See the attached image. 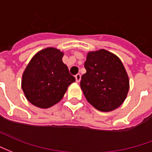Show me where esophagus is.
Masks as SVG:
<instances>
[{
    "label": "esophagus",
    "instance_id": "1",
    "mask_svg": "<svg viewBox=\"0 0 152 152\" xmlns=\"http://www.w3.org/2000/svg\"><path fill=\"white\" fill-rule=\"evenodd\" d=\"M75 79H76V82H77V83H79V82H80V79H81L80 74H77V75H75Z\"/></svg>",
    "mask_w": 152,
    "mask_h": 152
}]
</instances>
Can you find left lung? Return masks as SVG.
<instances>
[{
    "label": "left lung",
    "mask_w": 152,
    "mask_h": 152,
    "mask_svg": "<svg viewBox=\"0 0 152 152\" xmlns=\"http://www.w3.org/2000/svg\"><path fill=\"white\" fill-rule=\"evenodd\" d=\"M84 66L87 73L82 76L80 87L87 101L101 112L120 107L129 88V77L120 58L99 49L87 53Z\"/></svg>",
    "instance_id": "obj_1"
}]
</instances>
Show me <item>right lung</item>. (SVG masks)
Wrapping results in <instances>:
<instances>
[{"label":"right lung","mask_w":152,"mask_h":152,"mask_svg":"<svg viewBox=\"0 0 152 152\" xmlns=\"http://www.w3.org/2000/svg\"><path fill=\"white\" fill-rule=\"evenodd\" d=\"M64 53L56 48H46L33 56L23 75L22 88L26 99L36 107L48 108L61 101L74 82Z\"/></svg>","instance_id":"obj_1"}]
</instances>
